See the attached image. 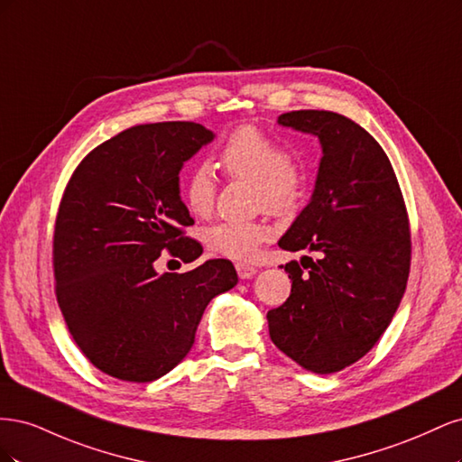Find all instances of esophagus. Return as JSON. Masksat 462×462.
<instances>
[{
  "mask_svg": "<svg viewBox=\"0 0 462 462\" xmlns=\"http://www.w3.org/2000/svg\"><path fill=\"white\" fill-rule=\"evenodd\" d=\"M235 270H236V273H239L241 279H250L253 275H256V272H258L256 265H250V263H245V262H236Z\"/></svg>",
  "mask_w": 462,
  "mask_h": 462,
  "instance_id": "esophagus-1",
  "label": "esophagus"
}]
</instances>
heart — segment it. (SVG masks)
I'll return each instance as SVG.
<instances>
[{"mask_svg": "<svg viewBox=\"0 0 462 462\" xmlns=\"http://www.w3.org/2000/svg\"><path fill=\"white\" fill-rule=\"evenodd\" d=\"M219 163L229 177L254 183V206L275 216H287L302 199V167L289 156L275 138L253 125L235 129L219 153ZM180 197L189 212L197 217L212 214L216 202V179L204 165H197L183 177ZM273 227L268 219L219 221L204 231L209 253L253 260L258 248L270 241Z\"/></svg>", "mask_w": 462, "mask_h": 462, "instance_id": "b5f03b06", "label": "heart"}]
</instances>
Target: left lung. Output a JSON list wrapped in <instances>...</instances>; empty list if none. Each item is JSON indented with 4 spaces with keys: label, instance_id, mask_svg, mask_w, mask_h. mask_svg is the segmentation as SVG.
Masks as SVG:
<instances>
[{
    "label": "left lung",
    "instance_id": "left-lung-1",
    "mask_svg": "<svg viewBox=\"0 0 462 462\" xmlns=\"http://www.w3.org/2000/svg\"><path fill=\"white\" fill-rule=\"evenodd\" d=\"M277 123L316 134L324 156L310 204L279 241L319 260L302 256L306 274L285 263L291 295L268 312L270 337L302 368L333 374L365 356L399 309L411 272L407 206L383 148L353 119L299 109Z\"/></svg>",
    "mask_w": 462,
    "mask_h": 462
}]
</instances>
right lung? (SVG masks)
<instances>
[{"label":"right lung","mask_w":462,"mask_h":462,"mask_svg":"<svg viewBox=\"0 0 462 462\" xmlns=\"http://www.w3.org/2000/svg\"><path fill=\"white\" fill-rule=\"evenodd\" d=\"M214 133L192 121L136 125L96 146L69 179L55 217V297L92 365L146 383L187 356L208 302L239 282L229 260L185 273L153 268L163 250L202 254L179 171Z\"/></svg>","instance_id":"1"}]
</instances>
